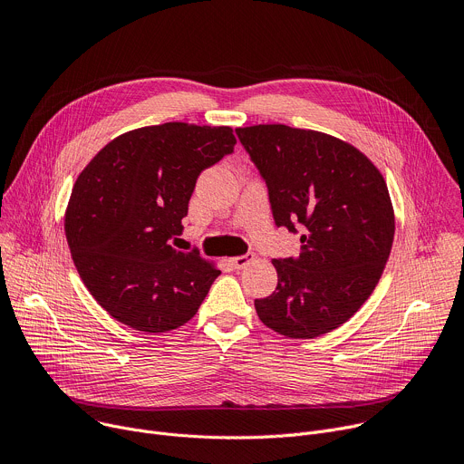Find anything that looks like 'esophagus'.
<instances>
[{
	"instance_id": "34e87169",
	"label": "esophagus",
	"mask_w": 464,
	"mask_h": 464,
	"mask_svg": "<svg viewBox=\"0 0 464 464\" xmlns=\"http://www.w3.org/2000/svg\"><path fill=\"white\" fill-rule=\"evenodd\" d=\"M253 258H255L253 253H244V255H238V256L229 258V262H231V266H233L235 270H242V268L247 266V264H249Z\"/></svg>"
}]
</instances>
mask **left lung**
<instances>
[{"mask_svg": "<svg viewBox=\"0 0 464 464\" xmlns=\"http://www.w3.org/2000/svg\"><path fill=\"white\" fill-rule=\"evenodd\" d=\"M266 181L277 227L297 233V258H274L277 288L255 299L276 333L310 340L351 319L378 285L394 237L380 170L353 145L286 124L237 128Z\"/></svg>", "mask_w": 464, "mask_h": 464, "instance_id": "obj_1", "label": "left lung"}]
</instances>
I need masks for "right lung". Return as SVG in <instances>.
<instances>
[{"mask_svg": "<svg viewBox=\"0 0 464 464\" xmlns=\"http://www.w3.org/2000/svg\"><path fill=\"white\" fill-rule=\"evenodd\" d=\"M235 143L229 126H145L110 141L77 178L65 238L82 283L122 324L167 333L209 294L220 270L172 242L198 176Z\"/></svg>", "mask_w": 464, "mask_h": 464, "instance_id": "add662e5", "label": "right lung"}]
</instances>
